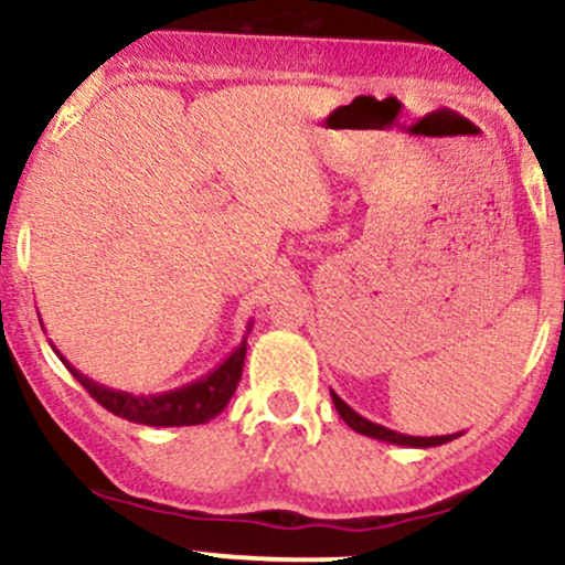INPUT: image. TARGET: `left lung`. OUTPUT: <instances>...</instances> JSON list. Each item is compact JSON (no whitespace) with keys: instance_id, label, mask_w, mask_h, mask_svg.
Segmentation results:
<instances>
[{"instance_id":"8db88e82","label":"left lung","mask_w":565,"mask_h":565,"mask_svg":"<svg viewBox=\"0 0 565 565\" xmlns=\"http://www.w3.org/2000/svg\"><path fill=\"white\" fill-rule=\"evenodd\" d=\"M331 401L335 405V411H339V416L344 419L354 433L365 435V437H373V440H384V443H395V446H405V448H433V446H443V443L454 440V437H459L461 433L456 435H435V437H414V435H403V433H395V429L390 427H382V424L376 422H367L365 416H360L358 411L350 408L344 401H341L339 395L331 390Z\"/></svg>"}]
</instances>
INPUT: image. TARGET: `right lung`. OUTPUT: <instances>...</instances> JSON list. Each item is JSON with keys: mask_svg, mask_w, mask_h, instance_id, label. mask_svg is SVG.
Returning <instances> with one entry per match:
<instances>
[{"mask_svg": "<svg viewBox=\"0 0 565 565\" xmlns=\"http://www.w3.org/2000/svg\"><path fill=\"white\" fill-rule=\"evenodd\" d=\"M250 328L253 320L248 322V328H245V335L237 344V350H234L218 367H213L211 373H205L198 382L183 384L179 390L162 392V395H130V392L111 390V386L93 382V379H87L85 373H79L77 367L68 363L55 347L53 350L61 358V363L72 371V376L77 379V382L85 386L106 411H111L114 416H122V419H128L132 424H146V427H192V424H205L215 419V416L226 408V403L232 401L234 390H237L239 384V376H243Z\"/></svg>", "mask_w": 565, "mask_h": 565, "instance_id": "add662e5", "label": "right lung"}]
</instances>
